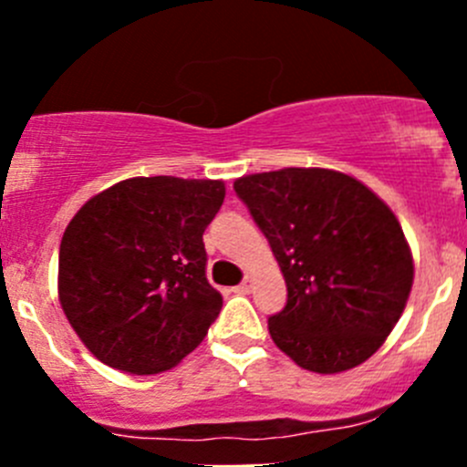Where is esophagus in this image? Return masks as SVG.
I'll list each match as a JSON object with an SVG mask.
<instances>
[{
	"label": "esophagus",
	"mask_w": 467,
	"mask_h": 467,
	"mask_svg": "<svg viewBox=\"0 0 467 467\" xmlns=\"http://www.w3.org/2000/svg\"><path fill=\"white\" fill-rule=\"evenodd\" d=\"M253 289V277L251 275H246L242 280V285H237L234 286V291H237V294H248V291Z\"/></svg>",
	"instance_id": "34e87169"
}]
</instances>
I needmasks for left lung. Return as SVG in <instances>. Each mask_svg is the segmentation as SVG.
<instances>
[{"mask_svg": "<svg viewBox=\"0 0 467 467\" xmlns=\"http://www.w3.org/2000/svg\"><path fill=\"white\" fill-rule=\"evenodd\" d=\"M271 244L286 305L273 343L300 368L364 364L400 321L413 285L402 225L364 182L332 169L289 167L234 181Z\"/></svg>", "mask_w": 467, "mask_h": 467, "instance_id": "obj_1", "label": "left lung"}]
</instances>
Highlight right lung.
Segmentation results:
<instances>
[{
    "label": "right lung",
    "instance_id": "obj_1",
    "mask_svg": "<svg viewBox=\"0 0 467 467\" xmlns=\"http://www.w3.org/2000/svg\"><path fill=\"white\" fill-rule=\"evenodd\" d=\"M221 181L129 178L92 196L65 228L58 298L86 348L117 370L173 368L221 312L207 282L203 233Z\"/></svg>",
    "mask_w": 467,
    "mask_h": 467
}]
</instances>
